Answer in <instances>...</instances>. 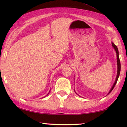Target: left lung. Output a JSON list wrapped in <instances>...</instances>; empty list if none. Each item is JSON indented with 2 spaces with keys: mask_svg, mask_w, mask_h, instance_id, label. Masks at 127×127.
<instances>
[{
  "mask_svg": "<svg viewBox=\"0 0 127 127\" xmlns=\"http://www.w3.org/2000/svg\"><path fill=\"white\" fill-rule=\"evenodd\" d=\"M112 46L114 47V48H115V51H116V54H117V74L116 79L115 82V83H114V85H113L112 87L111 88V90L110 91L109 93H110V92H111L112 91L113 89H114V88L115 87V86L116 84L117 81L118 79V77H119V76H120V71H121V63H120V58H119V53H118V48H117L116 46L113 42H112Z\"/></svg>",
  "mask_w": 127,
  "mask_h": 127,
  "instance_id": "1",
  "label": "left lung"
}]
</instances>
